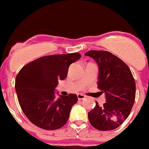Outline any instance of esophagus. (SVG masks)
Here are the masks:
<instances>
[{
	"mask_svg": "<svg viewBox=\"0 0 149 149\" xmlns=\"http://www.w3.org/2000/svg\"><path fill=\"white\" fill-rule=\"evenodd\" d=\"M77 97H78V99H79V100H84L85 97H86V96H85L84 95H83V94H78Z\"/></svg>",
	"mask_w": 149,
	"mask_h": 149,
	"instance_id": "1",
	"label": "esophagus"
}]
</instances>
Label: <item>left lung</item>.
I'll use <instances>...</instances> for the list:
<instances>
[{"instance_id":"obj_1","label":"left lung","mask_w":149,"mask_h":149,"mask_svg":"<svg viewBox=\"0 0 149 149\" xmlns=\"http://www.w3.org/2000/svg\"><path fill=\"white\" fill-rule=\"evenodd\" d=\"M99 68L98 89L105 94L106 102L88 113L92 127L102 131L120 126L130 113L135 99V82L130 69L121 59L107 51L92 50L85 53Z\"/></svg>"}]
</instances>
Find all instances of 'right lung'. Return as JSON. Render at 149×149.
<instances>
[{
    "mask_svg": "<svg viewBox=\"0 0 149 149\" xmlns=\"http://www.w3.org/2000/svg\"><path fill=\"white\" fill-rule=\"evenodd\" d=\"M79 53L41 57L24 65L17 74L15 89L22 110L36 126L47 130L67 123L76 94L55 95L58 80L67 77L69 66L81 58ZM58 93V92H57Z\"/></svg>",
    "mask_w": 149,
    "mask_h": 149,
    "instance_id": "add662e5",
    "label": "right lung"
}]
</instances>
